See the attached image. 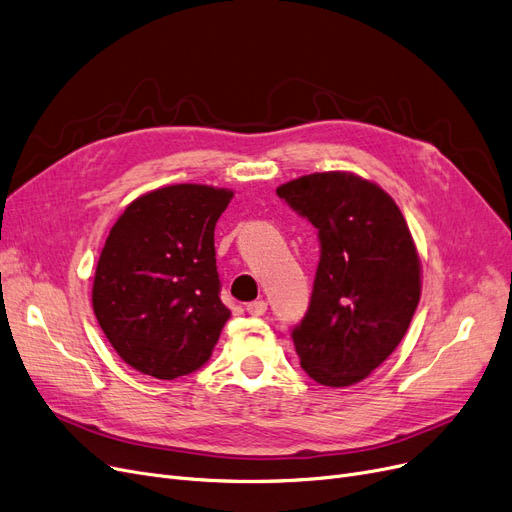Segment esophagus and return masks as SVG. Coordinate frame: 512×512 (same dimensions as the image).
I'll return each instance as SVG.
<instances>
[{"instance_id":"1","label":"esophagus","mask_w":512,"mask_h":512,"mask_svg":"<svg viewBox=\"0 0 512 512\" xmlns=\"http://www.w3.org/2000/svg\"><path fill=\"white\" fill-rule=\"evenodd\" d=\"M247 311H249V314L251 316H263L265 314V311H268V303H265V301H251L249 305H247Z\"/></svg>"}]
</instances>
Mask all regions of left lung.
Here are the masks:
<instances>
[{
	"label": "left lung",
	"mask_w": 512,
	"mask_h": 512,
	"mask_svg": "<svg viewBox=\"0 0 512 512\" xmlns=\"http://www.w3.org/2000/svg\"><path fill=\"white\" fill-rule=\"evenodd\" d=\"M276 194L318 228L309 309L293 330L301 368L320 385L351 387L404 339L420 299V257L393 198L351 171L301 175Z\"/></svg>",
	"instance_id": "left-lung-1"
}]
</instances>
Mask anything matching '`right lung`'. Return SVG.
<instances>
[{
    "instance_id": "1",
    "label": "right lung",
    "mask_w": 512,
    "mask_h": 512,
    "mask_svg": "<svg viewBox=\"0 0 512 512\" xmlns=\"http://www.w3.org/2000/svg\"><path fill=\"white\" fill-rule=\"evenodd\" d=\"M232 196L205 184L163 186L129 203L110 230L92 305L108 343L138 372L173 381L211 358L230 318L213 234Z\"/></svg>"
}]
</instances>
